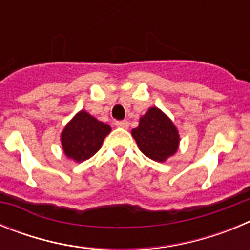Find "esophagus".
<instances>
[{
    "label": "esophagus",
    "instance_id": "esophagus-1",
    "mask_svg": "<svg viewBox=\"0 0 250 250\" xmlns=\"http://www.w3.org/2000/svg\"><path fill=\"white\" fill-rule=\"evenodd\" d=\"M115 125L118 127H124V129H126L127 126H129V123H127L126 120H118L115 121Z\"/></svg>",
    "mask_w": 250,
    "mask_h": 250
}]
</instances>
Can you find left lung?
Segmentation results:
<instances>
[{"mask_svg": "<svg viewBox=\"0 0 250 250\" xmlns=\"http://www.w3.org/2000/svg\"><path fill=\"white\" fill-rule=\"evenodd\" d=\"M131 134L140 151L159 163L174 155L180 141L173 121L158 107H150Z\"/></svg>", "mask_w": 250, "mask_h": 250, "instance_id": "1", "label": "left lung"}]
</instances>
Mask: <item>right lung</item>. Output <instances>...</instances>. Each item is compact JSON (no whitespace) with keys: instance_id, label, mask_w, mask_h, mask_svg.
I'll list each match as a JSON object with an SVG mask.
<instances>
[{"instance_id":"obj_1","label":"right lung","mask_w":250,"mask_h":250,"mask_svg":"<svg viewBox=\"0 0 250 250\" xmlns=\"http://www.w3.org/2000/svg\"><path fill=\"white\" fill-rule=\"evenodd\" d=\"M111 131L105 123L81 110L75 115L61 134V144L66 156L81 163L100 150L104 139Z\"/></svg>"}]
</instances>
